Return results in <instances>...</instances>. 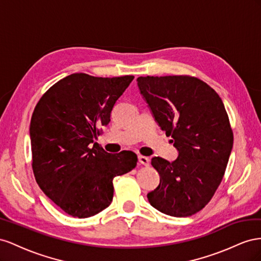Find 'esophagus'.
Wrapping results in <instances>:
<instances>
[{
	"instance_id": "34e87169",
	"label": "esophagus",
	"mask_w": 261,
	"mask_h": 261,
	"mask_svg": "<svg viewBox=\"0 0 261 261\" xmlns=\"http://www.w3.org/2000/svg\"><path fill=\"white\" fill-rule=\"evenodd\" d=\"M138 159H139V163L142 164L144 166H148V164H150V160H148V158H146V156L139 155Z\"/></svg>"
}]
</instances>
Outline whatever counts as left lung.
<instances>
[{"instance_id": "left-lung-1", "label": "left lung", "mask_w": 261, "mask_h": 261, "mask_svg": "<svg viewBox=\"0 0 261 261\" xmlns=\"http://www.w3.org/2000/svg\"><path fill=\"white\" fill-rule=\"evenodd\" d=\"M138 86L161 129L172 137L178 158H153L160 185L147 193L162 213L185 218L209 203L224 176L233 131L218 93L189 75L140 76Z\"/></svg>"}]
</instances>
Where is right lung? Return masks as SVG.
Listing matches in <instances>:
<instances>
[{"instance_id": "add662e5", "label": "right lung", "mask_w": 261, "mask_h": 261, "mask_svg": "<svg viewBox=\"0 0 261 261\" xmlns=\"http://www.w3.org/2000/svg\"><path fill=\"white\" fill-rule=\"evenodd\" d=\"M133 79L74 73L52 85L35 107L29 132L36 181L73 218L105 210L113 201L114 178L137 166L136 153L109 154L94 142Z\"/></svg>"}]
</instances>
